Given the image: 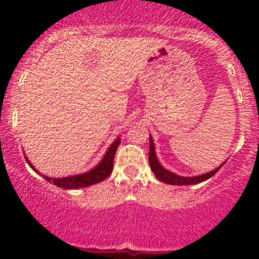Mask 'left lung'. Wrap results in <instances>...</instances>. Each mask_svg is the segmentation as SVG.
Masks as SVG:
<instances>
[{"label":"left lung","instance_id":"obj_1","mask_svg":"<svg viewBox=\"0 0 259 259\" xmlns=\"http://www.w3.org/2000/svg\"><path fill=\"white\" fill-rule=\"evenodd\" d=\"M148 163H150L151 170L153 171L154 177L157 179L163 181L165 184H170V185H194V184H198L202 183V181H206L212 178L217 171L221 169L224 163H222L218 168L213 169V170L208 171L206 174H201L197 175V177H181V175H178L173 173V171L168 170L163 167L162 164L159 163L158 158H157L156 154V150H154V142L152 136H150V153H148Z\"/></svg>","mask_w":259,"mask_h":259}]
</instances>
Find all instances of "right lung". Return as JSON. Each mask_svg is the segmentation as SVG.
I'll return each mask as SVG.
<instances>
[{
  "label": "right lung",
  "instance_id": "obj_1",
  "mask_svg": "<svg viewBox=\"0 0 259 259\" xmlns=\"http://www.w3.org/2000/svg\"><path fill=\"white\" fill-rule=\"evenodd\" d=\"M119 144H120V138H117L115 139V141L108 147V150H107V152L105 153V156H103V158L101 159V162L95 168L90 169V170L86 171V173L70 175V177H64V178H50V177H46V175H42L35 169L34 165L30 163V160L26 158V156H25V159L26 162H28V164L31 167L32 170L36 171L37 174L42 175L44 179L50 181V183L55 184L56 186L62 187V189H65V190L81 189V187H88L90 185H94V184L101 183V181L105 180L107 177L111 175L113 170V159H114L115 151H117Z\"/></svg>",
  "mask_w": 259,
  "mask_h": 259
}]
</instances>
